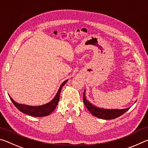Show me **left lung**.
Instances as JSON below:
<instances>
[{"label":"left lung","mask_w":148,"mask_h":148,"mask_svg":"<svg viewBox=\"0 0 148 148\" xmlns=\"http://www.w3.org/2000/svg\"><path fill=\"white\" fill-rule=\"evenodd\" d=\"M83 100L85 106H86L87 110L94 116L102 119H113L117 118V117H118L123 114L125 112H126L129 109V108H125L122 110H106L97 108L93 106V105H92L89 101H87L86 95H85V91L84 92Z\"/></svg>","instance_id":"8db88e82"}]
</instances>
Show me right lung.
I'll return each instance as SVG.
<instances>
[{
	"mask_svg": "<svg viewBox=\"0 0 148 148\" xmlns=\"http://www.w3.org/2000/svg\"><path fill=\"white\" fill-rule=\"evenodd\" d=\"M68 81V79L65 80V81L61 84V86H60V88L59 89V91L56 94L55 98L52 100L51 101H50L49 103L46 104L44 105H42V106H28V105H25V104H21L17 103L16 102H15L13 99H12L10 97V99L13 102V104L15 105L17 109L19 111L23 112L24 114H26L29 116H33V117H44L47 116L49 114L51 113L53 110L56 109L57 104H58L59 101V97L60 94H61V89L62 87L64 86V84L66 83V82Z\"/></svg>",
	"mask_w": 148,
	"mask_h": 148,
	"instance_id": "add662e5",
	"label": "right lung"
}]
</instances>
